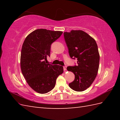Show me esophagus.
I'll return each instance as SVG.
<instances>
[{
	"label": "esophagus",
	"mask_w": 120,
	"mask_h": 120,
	"mask_svg": "<svg viewBox=\"0 0 120 120\" xmlns=\"http://www.w3.org/2000/svg\"><path fill=\"white\" fill-rule=\"evenodd\" d=\"M63 70H64V71L67 70V67H66V66H65V67H63Z\"/></svg>",
	"instance_id": "34e87169"
}]
</instances>
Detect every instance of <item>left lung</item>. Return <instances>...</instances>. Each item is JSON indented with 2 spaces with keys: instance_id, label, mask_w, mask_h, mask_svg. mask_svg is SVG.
Returning <instances> with one entry per match:
<instances>
[{
  "instance_id": "left-lung-1",
  "label": "left lung",
  "mask_w": 120,
  "mask_h": 120,
  "mask_svg": "<svg viewBox=\"0 0 120 120\" xmlns=\"http://www.w3.org/2000/svg\"><path fill=\"white\" fill-rule=\"evenodd\" d=\"M64 37L71 58H77V65L68 67L75 79L69 83L73 90L81 92L92 84L98 74L99 54L95 40L82 30L64 32Z\"/></svg>"
}]
</instances>
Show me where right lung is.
<instances>
[{
	"label": "right lung",
	"instance_id": "right-lung-1",
	"mask_svg": "<svg viewBox=\"0 0 120 120\" xmlns=\"http://www.w3.org/2000/svg\"><path fill=\"white\" fill-rule=\"evenodd\" d=\"M62 31L39 29L25 39L21 55V68L27 83L33 90L45 94L54 88L56 79L63 73L62 66L46 64L51 44Z\"/></svg>",
	"mask_w": 120,
	"mask_h": 120
}]
</instances>
